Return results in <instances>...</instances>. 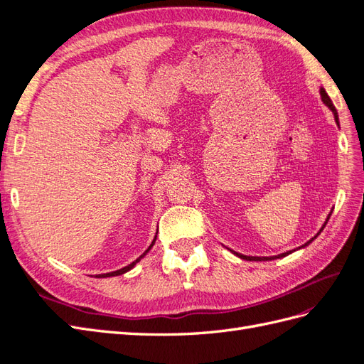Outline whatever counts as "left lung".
Returning <instances> with one entry per match:
<instances>
[{
	"label": "left lung",
	"mask_w": 364,
	"mask_h": 364,
	"mask_svg": "<svg viewBox=\"0 0 364 364\" xmlns=\"http://www.w3.org/2000/svg\"><path fill=\"white\" fill-rule=\"evenodd\" d=\"M321 95H322V100H323V103L329 107V109H331V111H333V114H334V118H336V121H337V124H338V117H337V111H336V107H334V105H333V102H331V98H329L328 97V94L325 92V90H321ZM323 229V228H322ZM311 241L313 240H310V241H308V243H311ZM306 243V245H308ZM306 245H304V246H306ZM302 246V247H304ZM289 253H291V252H285V253H281V255H278V257H270V258H266V257H246V255H240V253H237V255L240 257V258H243V259H249V261H261V259H274V258H281V257H285V255H289Z\"/></svg>",
	"instance_id": "obj_1"
}]
</instances>
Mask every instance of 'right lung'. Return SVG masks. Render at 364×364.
Listing matches in <instances>:
<instances>
[{
  "label": "right lung",
  "mask_w": 364,
  "mask_h": 364,
  "mask_svg": "<svg viewBox=\"0 0 364 364\" xmlns=\"http://www.w3.org/2000/svg\"><path fill=\"white\" fill-rule=\"evenodd\" d=\"M155 240H156V237H155ZM155 240H153V243H151V245H150V247H149V249H147V250H146V252H144V253H142V255H141V257H139V258H138V259H136V261H134V262H132V264H129V266H126V267H123V269H119V270H117V272H111V273H105V274H98V278H107V277H117V274H123V273H126V272H129V270H130V269H132V267H134V266H135V264H136V262H138V261H139V259H141V258H142V257H144V255H146V253H147V252H149V250H150V249H151V246H153V245H155Z\"/></svg>",
  "instance_id": "right-lung-1"
}]
</instances>
